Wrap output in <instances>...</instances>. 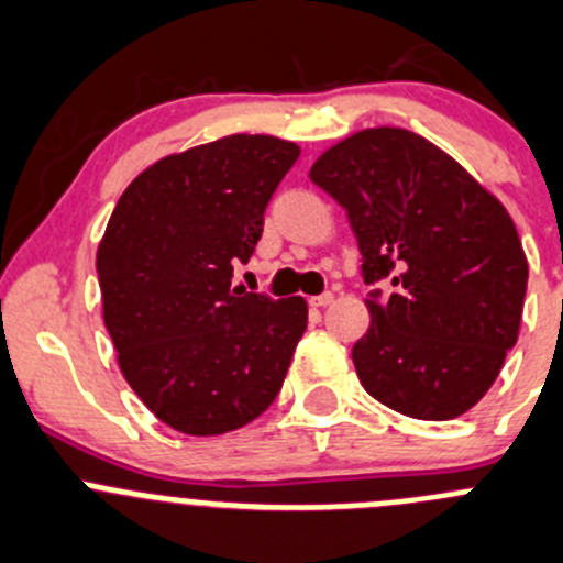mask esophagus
Segmentation results:
<instances>
[{"label":"esophagus","instance_id":"34e87169","mask_svg":"<svg viewBox=\"0 0 563 563\" xmlns=\"http://www.w3.org/2000/svg\"><path fill=\"white\" fill-rule=\"evenodd\" d=\"M311 306H317V309H322V306L333 303V292H322V295H314V298H309Z\"/></svg>","mask_w":563,"mask_h":563}]
</instances>
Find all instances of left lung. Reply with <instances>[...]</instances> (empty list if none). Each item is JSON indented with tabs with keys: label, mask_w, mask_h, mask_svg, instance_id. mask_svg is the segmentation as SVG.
Segmentation results:
<instances>
[{
	"label": "left lung",
	"mask_w": 563,
	"mask_h": 563,
	"mask_svg": "<svg viewBox=\"0 0 563 563\" xmlns=\"http://www.w3.org/2000/svg\"><path fill=\"white\" fill-rule=\"evenodd\" d=\"M309 177L347 210L364 282H383L353 347L361 386L410 419L463 416L520 333L528 260L511 216L452 155L405 128L342 139Z\"/></svg>",
	"instance_id": "obj_1"
}]
</instances>
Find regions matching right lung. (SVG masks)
Returning <instances> with one entry per match:
<instances>
[{"mask_svg": "<svg viewBox=\"0 0 563 563\" xmlns=\"http://www.w3.org/2000/svg\"><path fill=\"white\" fill-rule=\"evenodd\" d=\"M300 147L232 133L166 155L122 191L95 254L103 322L128 386L186 435H224L282 391L306 300L232 287Z\"/></svg>", "mask_w": 563, "mask_h": 563, "instance_id": "1", "label": "right lung"}]
</instances>
